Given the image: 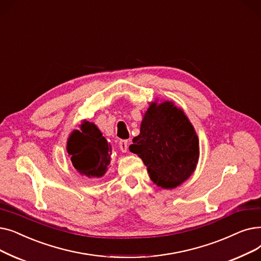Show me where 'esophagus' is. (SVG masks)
I'll return each instance as SVG.
<instances>
[{
	"label": "esophagus",
	"instance_id": "34e87169",
	"mask_svg": "<svg viewBox=\"0 0 261 261\" xmlns=\"http://www.w3.org/2000/svg\"><path fill=\"white\" fill-rule=\"evenodd\" d=\"M119 145H120V150L123 153H126L127 152V150H128V141L127 140H121L119 142Z\"/></svg>",
	"mask_w": 261,
	"mask_h": 261
}]
</instances>
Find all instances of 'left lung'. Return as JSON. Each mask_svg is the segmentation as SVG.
<instances>
[{"instance_id":"1","label":"left lung","mask_w":261,"mask_h":261,"mask_svg":"<svg viewBox=\"0 0 261 261\" xmlns=\"http://www.w3.org/2000/svg\"><path fill=\"white\" fill-rule=\"evenodd\" d=\"M129 150L143 160L151 179L165 189L175 188L187 179L200 154L193 126L172 102L150 106Z\"/></svg>"}]
</instances>
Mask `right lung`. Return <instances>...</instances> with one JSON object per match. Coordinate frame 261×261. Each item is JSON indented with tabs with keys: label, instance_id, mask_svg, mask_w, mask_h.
Instances as JSON below:
<instances>
[{
	"label": "right lung",
	"instance_id": "right-lung-1",
	"mask_svg": "<svg viewBox=\"0 0 261 261\" xmlns=\"http://www.w3.org/2000/svg\"><path fill=\"white\" fill-rule=\"evenodd\" d=\"M67 151L71 155L73 167L82 175L101 177L107 171L111 147L93 123L85 121L81 130L71 134Z\"/></svg>",
	"mask_w": 261,
	"mask_h": 261
}]
</instances>
